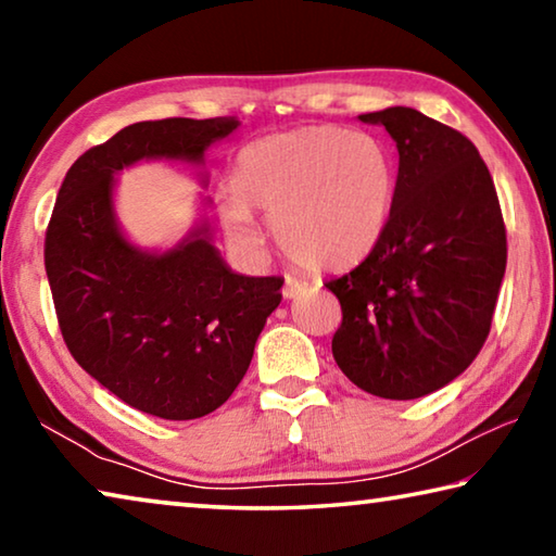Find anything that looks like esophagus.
Instances as JSON below:
<instances>
[{"label": "esophagus", "instance_id": "1", "mask_svg": "<svg viewBox=\"0 0 556 556\" xmlns=\"http://www.w3.org/2000/svg\"><path fill=\"white\" fill-rule=\"evenodd\" d=\"M306 289H308L306 281H299V279L287 277L285 289H281V294H285V299H294V296L301 294V291H306Z\"/></svg>", "mask_w": 556, "mask_h": 556}]
</instances>
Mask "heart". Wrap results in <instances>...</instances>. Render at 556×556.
Returning <instances> with one entry per match:
<instances>
[{"mask_svg":"<svg viewBox=\"0 0 556 556\" xmlns=\"http://www.w3.org/2000/svg\"><path fill=\"white\" fill-rule=\"evenodd\" d=\"M223 218L255 240L252 211L271 220L279 248L312 269H345L368 257L388 228L394 164L380 139L336 125L257 139L232 166Z\"/></svg>","mask_w":556,"mask_h":556,"instance_id":"heart-1","label":"heart"}]
</instances>
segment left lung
I'll return each mask as SVG.
<instances>
[{"label": "left lung", "instance_id": "left-lung-1", "mask_svg": "<svg viewBox=\"0 0 556 556\" xmlns=\"http://www.w3.org/2000/svg\"><path fill=\"white\" fill-rule=\"evenodd\" d=\"M400 152L392 213L355 269L326 281L341 301L338 368L384 400H417L481 353L507 240L491 172L468 137L412 108L361 115Z\"/></svg>", "mask_w": 556, "mask_h": 556}]
</instances>
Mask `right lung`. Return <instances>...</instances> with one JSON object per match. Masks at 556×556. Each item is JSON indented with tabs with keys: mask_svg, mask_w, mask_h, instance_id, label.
<instances>
[{
	"mask_svg": "<svg viewBox=\"0 0 556 556\" xmlns=\"http://www.w3.org/2000/svg\"><path fill=\"white\" fill-rule=\"evenodd\" d=\"M238 125L168 117L119 129L68 168L46 230V275L71 355L152 417L199 419L230 397L285 279L232 271L208 223L166 252L135 248L112 208L115 174L142 159L201 164Z\"/></svg>",
	"mask_w": 556,
	"mask_h": 556,
	"instance_id": "obj_1",
	"label": "right lung"
}]
</instances>
